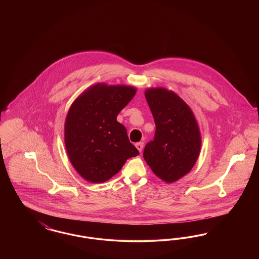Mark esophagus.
Masks as SVG:
<instances>
[{"instance_id":"obj_1","label":"esophagus","mask_w":259,"mask_h":259,"mask_svg":"<svg viewBox=\"0 0 259 259\" xmlns=\"http://www.w3.org/2000/svg\"><path fill=\"white\" fill-rule=\"evenodd\" d=\"M136 148H138V150H139L140 152H142V150H143V148H144V143H143V142L137 143V144H136Z\"/></svg>"}]
</instances>
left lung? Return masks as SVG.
I'll return each mask as SVG.
<instances>
[{"label": "left lung", "mask_w": 259, "mask_h": 259, "mask_svg": "<svg viewBox=\"0 0 259 259\" xmlns=\"http://www.w3.org/2000/svg\"><path fill=\"white\" fill-rule=\"evenodd\" d=\"M155 122L154 139L146 145L144 158L162 181L171 184L193 168L201 148L196 118L183 99L166 88L145 92Z\"/></svg>", "instance_id": "1"}]
</instances>
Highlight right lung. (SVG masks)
Masks as SVG:
<instances>
[{
    "instance_id": "right-lung-1",
    "label": "right lung",
    "mask_w": 259,
    "mask_h": 259,
    "mask_svg": "<svg viewBox=\"0 0 259 259\" xmlns=\"http://www.w3.org/2000/svg\"><path fill=\"white\" fill-rule=\"evenodd\" d=\"M136 88L97 83L74 100L65 121V146L74 169L90 183H105L139 155L116 120Z\"/></svg>"
}]
</instances>
